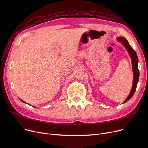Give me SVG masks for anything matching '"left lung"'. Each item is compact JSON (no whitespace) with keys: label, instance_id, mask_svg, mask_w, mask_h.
Returning <instances> with one entry per match:
<instances>
[{"label":"left lung","instance_id":"obj_1","mask_svg":"<svg viewBox=\"0 0 148 148\" xmlns=\"http://www.w3.org/2000/svg\"><path fill=\"white\" fill-rule=\"evenodd\" d=\"M119 42L122 43L123 46L125 47L126 50L130 54V58L131 59V64H132V68H133V86L130 93L129 95L127 97L126 99L124 101L123 103H127L131 98L133 96L134 94V92L136 91L137 83L139 80V70L138 68V59L137 57V54L136 51L131 47V45L129 44L128 41L126 40L125 38L123 37H118L116 39Z\"/></svg>","mask_w":148,"mask_h":148}]
</instances>
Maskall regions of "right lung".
Instances as JSON below:
<instances>
[{"mask_svg":"<svg viewBox=\"0 0 148 148\" xmlns=\"http://www.w3.org/2000/svg\"><path fill=\"white\" fill-rule=\"evenodd\" d=\"M20 99V100L21 101H22V102H23V103H26V104H27L26 103H25V102L24 101H23V100H22V99ZM33 107H34V106H33ZM35 108H36V107H35Z\"/></svg>","mask_w":148,"mask_h":148,"instance_id":"add662e5","label":"right lung"}]
</instances>
